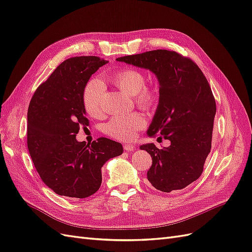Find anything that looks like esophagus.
Returning a JSON list of instances; mask_svg holds the SVG:
<instances>
[{"instance_id": "1", "label": "esophagus", "mask_w": 252, "mask_h": 252, "mask_svg": "<svg viewBox=\"0 0 252 252\" xmlns=\"http://www.w3.org/2000/svg\"><path fill=\"white\" fill-rule=\"evenodd\" d=\"M134 148H135V146H134L133 144H125V145H124V149H125L126 151H128V152L133 151Z\"/></svg>"}]
</instances>
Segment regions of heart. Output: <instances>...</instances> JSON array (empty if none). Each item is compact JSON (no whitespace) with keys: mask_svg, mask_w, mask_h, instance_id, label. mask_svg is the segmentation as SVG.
Wrapping results in <instances>:
<instances>
[{"mask_svg":"<svg viewBox=\"0 0 252 252\" xmlns=\"http://www.w3.org/2000/svg\"><path fill=\"white\" fill-rule=\"evenodd\" d=\"M110 81L123 93L132 95L134 103L145 110L154 108L158 103V89L145 85L146 79L140 70L126 68L113 73ZM103 94L104 85L97 79L90 80L84 87L82 101L84 108L90 117H98L101 114ZM145 124L146 120L142 113L132 112L112 118L105 124L104 132L116 140L129 141L134 138L136 131L142 129Z\"/></svg>","mask_w":252,"mask_h":252,"instance_id":"heart-1","label":"heart"}]
</instances>
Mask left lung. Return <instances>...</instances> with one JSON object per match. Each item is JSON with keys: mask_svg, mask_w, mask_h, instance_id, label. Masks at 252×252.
Segmentation results:
<instances>
[{"mask_svg": "<svg viewBox=\"0 0 252 252\" xmlns=\"http://www.w3.org/2000/svg\"><path fill=\"white\" fill-rule=\"evenodd\" d=\"M156 74L159 100L147 134L169 140L168 147L154 143L140 147L152 158L149 185L163 192L185 188L201 177L211 149L217 106L204 73L192 60L165 49L118 58Z\"/></svg>", "mask_w": 252, "mask_h": 252, "instance_id": "left-lung-1", "label": "left lung"}]
</instances>
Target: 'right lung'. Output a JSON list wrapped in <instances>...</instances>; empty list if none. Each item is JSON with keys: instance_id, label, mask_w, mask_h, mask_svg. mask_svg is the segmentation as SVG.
I'll use <instances>...</instances> for the list:
<instances>
[{"instance_id": "add662e5", "label": "right lung", "mask_w": 252, "mask_h": 252, "mask_svg": "<svg viewBox=\"0 0 252 252\" xmlns=\"http://www.w3.org/2000/svg\"><path fill=\"white\" fill-rule=\"evenodd\" d=\"M108 61L98 57H74L60 64L37 87L27 113V146L42 181L59 195L84 199L102 184L101 168L123 154L122 144L100 138L91 144L78 142L86 129L82 94L98 68Z\"/></svg>"}]
</instances>
